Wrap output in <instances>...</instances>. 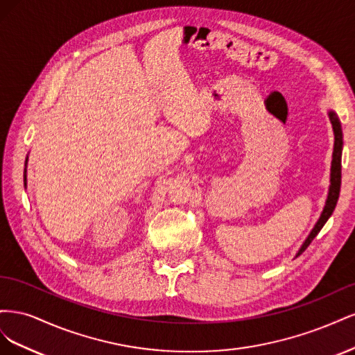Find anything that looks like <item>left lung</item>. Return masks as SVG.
Returning a JSON list of instances; mask_svg holds the SVG:
<instances>
[{
	"instance_id": "1",
	"label": "left lung",
	"mask_w": 355,
	"mask_h": 355,
	"mask_svg": "<svg viewBox=\"0 0 355 355\" xmlns=\"http://www.w3.org/2000/svg\"><path fill=\"white\" fill-rule=\"evenodd\" d=\"M329 120L331 123L333 127V135H335V144H333V154H331V166H330V185H329V194H327V200L324 204V209L321 211L320 218L317 220V223L314 225V228L311 230L309 235L306 237V240L304 241V244L300 245V249L296 253V257L302 254L306 247L311 244L317 234L321 231V228L324 227V223L329 220V218L331 216L333 210L336 207V202L339 198V192H340V171H342V148H343V135H342V125L339 118L336 115V112L333 110H329Z\"/></svg>"
}]
</instances>
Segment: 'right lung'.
I'll list each match as a JSON object with an SVG mask.
<instances>
[{
	"label": "right lung",
	"mask_w": 355,
	"mask_h": 355,
	"mask_svg": "<svg viewBox=\"0 0 355 355\" xmlns=\"http://www.w3.org/2000/svg\"><path fill=\"white\" fill-rule=\"evenodd\" d=\"M26 161H28V158H26ZM26 164V163H25ZM25 175H26V167H25ZM25 180H26V176H25Z\"/></svg>",
	"instance_id": "1"
}]
</instances>
